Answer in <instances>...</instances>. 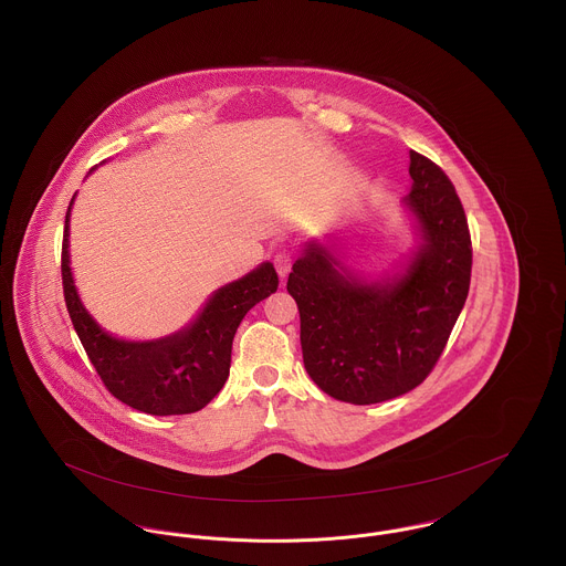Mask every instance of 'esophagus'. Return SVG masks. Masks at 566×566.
<instances>
[{
    "mask_svg": "<svg viewBox=\"0 0 566 566\" xmlns=\"http://www.w3.org/2000/svg\"><path fill=\"white\" fill-rule=\"evenodd\" d=\"M272 261H274V268H276L279 276L285 279L290 274V270H292V256L287 252H276Z\"/></svg>",
    "mask_w": 566,
    "mask_h": 566,
    "instance_id": "esophagus-1",
    "label": "esophagus"
}]
</instances>
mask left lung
I'll list each match as a JSON object with an SVG mask.
<instances>
[{
	"instance_id": "1",
	"label": "left lung",
	"mask_w": 566,
	"mask_h": 566,
	"mask_svg": "<svg viewBox=\"0 0 566 566\" xmlns=\"http://www.w3.org/2000/svg\"><path fill=\"white\" fill-rule=\"evenodd\" d=\"M409 176L401 207L416 243L390 270L366 276L326 238L305 243L287 279L305 368L344 403H381L420 386L469 296L473 250L455 187L413 150Z\"/></svg>"
}]
</instances>
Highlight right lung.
Returning a JSON list of instances; mask_svg holds the SVG:
<instances>
[{
  "label": "right lung",
  "mask_w": 566,
  "mask_h": 566,
  "mask_svg": "<svg viewBox=\"0 0 566 566\" xmlns=\"http://www.w3.org/2000/svg\"><path fill=\"white\" fill-rule=\"evenodd\" d=\"M74 200L76 193L65 216L63 290L74 328L99 379L115 399L153 416L202 409L229 379L233 337L243 316L276 292L279 276L274 265L263 261L242 279L222 285L207 298L191 323L169 335L124 339L108 333L82 305L70 254Z\"/></svg>",
  "instance_id": "add662e5"
}]
</instances>
